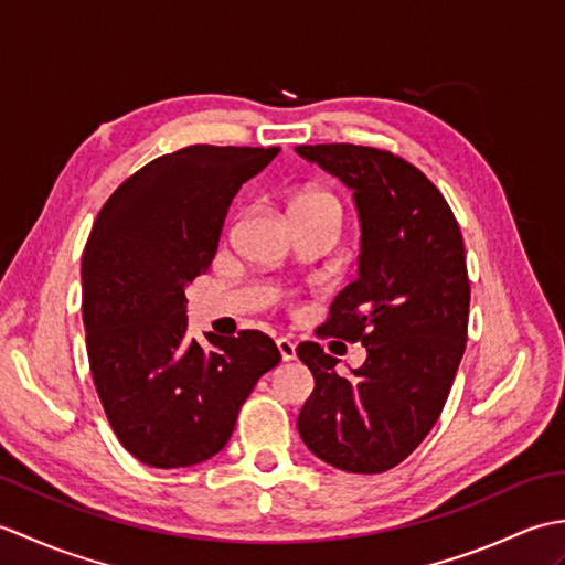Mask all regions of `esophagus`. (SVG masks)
Listing matches in <instances>:
<instances>
[{
  "instance_id": "1",
  "label": "esophagus",
  "mask_w": 565,
  "mask_h": 565,
  "mask_svg": "<svg viewBox=\"0 0 565 565\" xmlns=\"http://www.w3.org/2000/svg\"><path fill=\"white\" fill-rule=\"evenodd\" d=\"M276 347H279V354L284 362H291V359H296V344L289 338H279L276 340Z\"/></svg>"
}]
</instances>
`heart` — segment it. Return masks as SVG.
Here are the masks:
<instances>
[{
  "label": "heart",
  "mask_w": 565,
  "mask_h": 565,
  "mask_svg": "<svg viewBox=\"0 0 565 565\" xmlns=\"http://www.w3.org/2000/svg\"><path fill=\"white\" fill-rule=\"evenodd\" d=\"M294 213H328L334 218H342V206L340 201L334 199L328 191H303L301 196L294 203Z\"/></svg>",
  "instance_id": "obj_1"
}]
</instances>
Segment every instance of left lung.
<instances>
[{
  "label": "left lung",
  "mask_w": 565,
  "mask_h": 565,
  "mask_svg": "<svg viewBox=\"0 0 565 565\" xmlns=\"http://www.w3.org/2000/svg\"><path fill=\"white\" fill-rule=\"evenodd\" d=\"M296 152L352 191L359 276L332 301L322 332L366 347V362L344 379L318 342L298 344L316 381L298 435L334 468L381 473L437 423L466 350L471 286L461 231L437 186L391 152L347 142Z\"/></svg>",
  "instance_id": "8db88e82"
}]
</instances>
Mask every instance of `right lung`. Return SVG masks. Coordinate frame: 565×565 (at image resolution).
Masks as SVG:
<instances>
[{"label":"right lung","mask_w":565,"mask_h":565,"mask_svg":"<svg viewBox=\"0 0 565 565\" xmlns=\"http://www.w3.org/2000/svg\"><path fill=\"white\" fill-rule=\"evenodd\" d=\"M279 148L189 146L152 160L104 203L82 255L89 369L124 447L154 468L211 459L239 405L281 362L271 338H186V286L218 249L231 201Z\"/></svg>","instance_id":"1"}]
</instances>
